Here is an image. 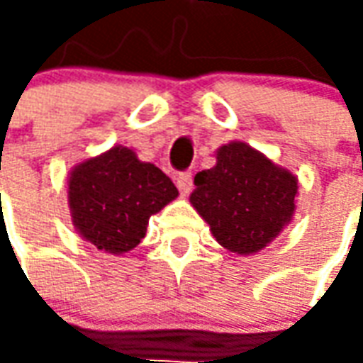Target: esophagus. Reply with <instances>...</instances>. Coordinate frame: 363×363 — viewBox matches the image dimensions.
Instances as JSON below:
<instances>
[{"instance_id": "1", "label": "esophagus", "mask_w": 363, "mask_h": 363, "mask_svg": "<svg viewBox=\"0 0 363 363\" xmlns=\"http://www.w3.org/2000/svg\"><path fill=\"white\" fill-rule=\"evenodd\" d=\"M174 182H177V186L181 190V194H190V190H192V173L190 171H182V173H177L174 177Z\"/></svg>"}]
</instances>
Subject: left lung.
<instances>
[{
	"label": "left lung",
	"mask_w": 363,
	"mask_h": 363,
	"mask_svg": "<svg viewBox=\"0 0 363 363\" xmlns=\"http://www.w3.org/2000/svg\"><path fill=\"white\" fill-rule=\"evenodd\" d=\"M194 186L192 206L216 241L239 255L267 247L296 210V177L241 142L220 147L216 167L198 173Z\"/></svg>",
	"instance_id": "obj_1"
}]
</instances>
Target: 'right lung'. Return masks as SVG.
I'll use <instances>...</instances> for the list:
<instances>
[{"label":"right lung","instance_id":"right-lung-1","mask_svg":"<svg viewBox=\"0 0 363 363\" xmlns=\"http://www.w3.org/2000/svg\"><path fill=\"white\" fill-rule=\"evenodd\" d=\"M179 190L161 169L142 163L128 147L77 165L69 177V208L77 231L96 249L128 252L145 237L153 213Z\"/></svg>","mask_w":363,"mask_h":363}]
</instances>
